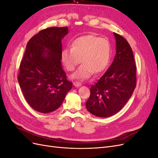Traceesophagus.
I'll use <instances>...</instances> for the list:
<instances>
[{
	"label": "esophagus",
	"mask_w": 158,
	"mask_h": 158,
	"mask_svg": "<svg viewBox=\"0 0 158 158\" xmlns=\"http://www.w3.org/2000/svg\"><path fill=\"white\" fill-rule=\"evenodd\" d=\"M73 84H74V86H76V87H80V86H81V85H82V83L79 82H74Z\"/></svg>",
	"instance_id": "1"
}]
</instances>
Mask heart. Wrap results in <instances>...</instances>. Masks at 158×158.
<instances>
[{
    "instance_id": "b5f03b06",
    "label": "heart",
    "mask_w": 158,
    "mask_h": 158,
    "mask_svg": "<svg viewBox=\"0 0 158 158\" xmlns=\"http://www.w3.org/2000/svg\"><path fill=\"white\" fill-rule=\"evenodd\" d=\"M111 53V46L108 40L87 35L76 39L71 48L62 51L61 60L66 69L73 71L82 59L83 64L72 76L76 79L85 80L94 73H101L108 67Z\"/></svg>"
}]
</instances>
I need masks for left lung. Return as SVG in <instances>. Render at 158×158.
I'll list each match as a JSON object with an SVG mask.
<instances>
[{
  "label": "left lung",
  "instance_id": "obj_1",
  "mask_svg": "<svg viewBox=\"0 0 158 158\" xmlns=\"http://www.w3.org/2000/svg\"><path fill=\"white\" fill-rule=\"evenodd\" d=\"M116 54L110 67L90 88L85 103L88 111L99 117L118 113L131 98L136 88V64L131 47L121 35L113 33Z\"/></svg>",
  "mask_w": 158,
  "mask_h": 158
}]
</instances>
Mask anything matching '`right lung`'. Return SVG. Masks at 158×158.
<instances>
[{
  "label": "right lung",
  "mask_w": 158,
  "mask_h": 158,
  "mask_svg": "<svg viewBox=\"0 0 158 158\" xmlns=\"http://www.w3.org/2000/svg\"><path fill=\"white\" fill-rule=\"evenodd\" d=\"M68 33L67 27L47 28L27 44L18 80L26 102L38 112L59 108L73 87L61 64V41Z\"/></svg>",
  "instance_id": "1"
}]
</instances>
